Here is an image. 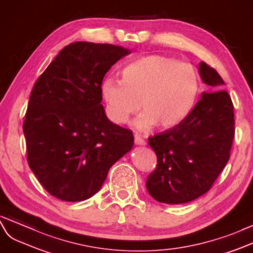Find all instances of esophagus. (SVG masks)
<instances>
[{
  "label": "esophagus",
  "instance_id": "34e87169",
  "mask_svg": "<svg viewBox=\"0 0 253 253\" xmlns=\"http://www.w3.org/2000/svg\"><path fill=\"white\" fill-rule=\"evenodd\" d=\"M134 144H137V145H145L146 142L142 138H140L139 135L135 134L134 135Z\"/></svg>",
  "mask_w": 253,
  "mask_h": 253
}]
</instances>
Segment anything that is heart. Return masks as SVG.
Returning <instances> with one entry per match:
<instances>
[{"label":"heart","mask_w":253,"mask_h":253,"mask_svg":"<svg viewBox=\"0 0 253 253\" xmlns=\"http://www.w3.org/2000/svg\"><path fill=\"white\" fill-rule=\"evenodd\" d=\"M201 92L200 76L191 65L161 55H148L128 64L122 81L108 78L101 84L107 114L125 124L140 109L134 126L146 130L156 125L168 130L188 118Z\"/></svg>","instance_id":"obj_1"}]
</instances>
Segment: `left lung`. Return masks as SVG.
<instances>
[{
	"label": "left lung",
	"mask_w": 253,
	"mask_h": 253,
	"mask_svg": "<svg viewBox=\"0 0 253 253\" xmlns=\"http://www.w3.org/2000/svg\"><path fill=\"white\" fill-rule=\"evenodd\" d=\"M204 83L221 87L217 71L200 63ZM234 107L220 88L203 93L182 124L154 134L148 144L157 155V167L146 180L151 196L167 204H182L209 191L230 159L235 133Z\"/></svg>",
	"instance_id": "obj_1"
}]
</instances>
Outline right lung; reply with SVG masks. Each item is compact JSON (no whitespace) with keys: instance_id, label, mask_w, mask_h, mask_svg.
Returning a JSON list of instances; mask_svg holds the SVG:
<instances>
[{"instance_id":"1","label":"right lung","mask_w":253,"mask_h":253,"mask_svg":"<svg viewBox=\"0 0 253 253\" xmlns=\"http://www.w3.org/2000/svg\"><path fill=\"white\" fill-rule=\"evenodd\" d=\"M130 51L77 42L62 49L36 80L23 123L28 164L51 196L78 202L98 192L133 134L109 121L101 84Z\"/></svg>"}]
</instances>
